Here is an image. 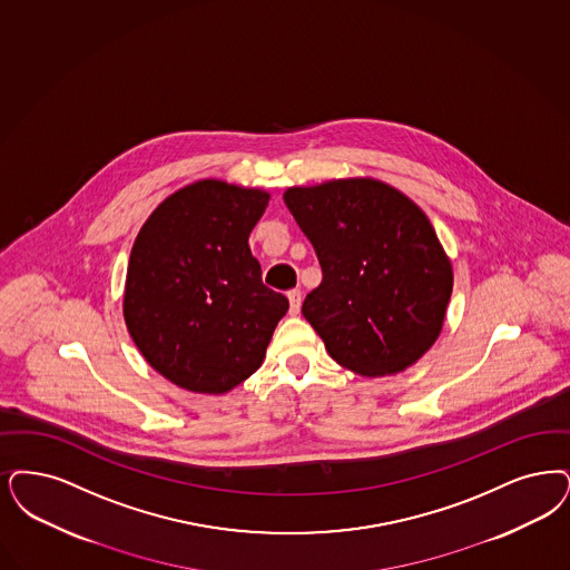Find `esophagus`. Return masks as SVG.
Returning a JSON list of instances; mask_svg holds the SVG:
<instances>
[{
	"mask_svg": "<svg viewBox=\"0 0 570 570\" xmlns=\"http://www.w3.org/2000/svg\"><path fill=\"white\" fill-rule=\"evenodd\" d=\"M288 301H291V314L296 316L301 312V291H291Z\"/></svg>",
	"mask_w": 570,
	"mask_h": 570,
	"instance_id": "1",
	"label": "esophagus"
}]
</instances>
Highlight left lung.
<instances>
[{"mask_svg": "<svg viewBox=\"0 0 570 570\" xmlns=\"http://www.w3.org/2000/svg\"><path fill=\"white\" fill-rule=\"evenodd\" d=\"M284 202L318 256L322 282L301 312L333 361L366 377L413 365L436 342L454 286L426 214L368 178L295 186Z\"/></svg>", "mask_w": 570, "mask_h": 570, "instance_id": "1", "label": "left lung"}]
</instances>
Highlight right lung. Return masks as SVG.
<instances>
[{
  "label": "right lung",
  "mask_w": 570,
  "mask_h": 570,
  "mask_svg": "<svg viewBox=\"0 0 570 570\" xmlns=\"http://www.w3.org/2000/svg\"><path fill=\"white\" fill-rule=\"evenodd\" d=\"M267 204L263 190L202 180L167 197L139 228L125 322L148 365L176 386L223 394L263 363L288 312L248 246Z\"/></svg>",
  "instance_id": "1"
}]
</instances>
